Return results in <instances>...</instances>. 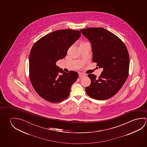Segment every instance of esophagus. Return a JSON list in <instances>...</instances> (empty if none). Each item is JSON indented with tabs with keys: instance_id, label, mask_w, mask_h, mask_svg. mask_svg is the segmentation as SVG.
Returning a JSON list of instances; mask_svg holds the SVG:
<instances>
[{
	"instance_id": "esophagus-1",
	"label": "esophagus",
	"mask_w": 147,
	"mask_h": 147,
	"mask_svg": "<svg viewBox=\"0 0 147 147\" xmlns=\"http://www.w3.org/2000/svg\"><path fill=\"white\" fill-rule=\"evenodd\" d=\"M78 75H79L80 78H82V77H84L85 76V74H84V73H79Z\"/></svg>"
}]
</instances>
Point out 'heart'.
<instances>
[{
  "label": "heart",
  "instance_id": "1",
  "mask_svg": "<svg viewBox=\"0 0 147 147\" xmlns=\"http://www.w3.org/2000/svg\"><path fill=\"white\" fill-rule=\"evenodd\" d=\"M86 43V42H82V43H80V44H83V43Z\"/></svg>",
  "mask_w": 147,
  "mask_h": 147
}]
</instances>
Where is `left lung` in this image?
Here are the masks:
<instances>
[{"label":"left lung","mask_w":147,"mask_h":147,"mask_svg":"<svg viewBox=\"0 0 147 147\" xmlns=\"http://www.w3.org/2000/svg\"><path fill=\"white\" fill-rule=\"evenodd\" d=\"M80 32L91 43L93 61L104 69L98 78L88 74L91 82L86 87V93L99 100L110 98L121 88L128 76L130 58L127 47L117 36L102 28Z\"/></svg>","instance_id":"left-lung-1"}]
</instances>
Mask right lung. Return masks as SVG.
I'll return each mask as SVG.
<instances>
[{"label":"right lung","mask_w":147,"mask_h":147,"mask_svg":"<svg viewBox=\"0 0 147 147\" xmlns=\"http://www.w3.org/2000/svg\"><path fill=\"white\" fill-rule=\"evenodd\" d=\"M80 36L79 31L57 30L39 39L32 47L29 56L30 80L36 93L47 101L56 103L69 96L78 74L73 71L65 72L56 63L65 57L67 50Z\"/></svg>","instance_id":"obj_1"}]
</instances>
